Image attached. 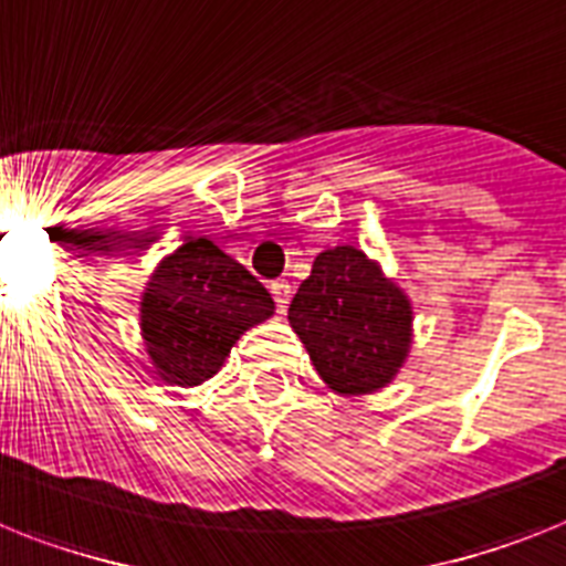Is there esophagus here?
I'll use <instances>...</instances> for the list:
<instances>
[{
    "label": "esophagus",
    "instance_id": "obj_1",
    "mask_svg": "<svg viewBox=\"0 0 566 566\" xmlns=\"http://www.w3.org/2000/svg\"><path fill=\"white\" fill-rule=\"evenodd\" d=\"M272 297H274V303H277L280 310H286V303H289V297H292V286H289L286 280H277V283H272Z\"/></svg>",
    "mask_w": 566,
    "mask_h": 566
}]
</instances>
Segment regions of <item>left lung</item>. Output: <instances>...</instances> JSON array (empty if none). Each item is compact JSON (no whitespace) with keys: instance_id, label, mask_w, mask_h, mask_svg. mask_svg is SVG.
Segmentation results:
<instances>
[{"instance_id":"1","label":"left lung","mask_w":566,"mask_h":566,"mask_svg":"<svg viewBox=\"0 0 566 566\" xmlns=\"http://www.w3.org/2000/svg\"><path fill=\"white\" fill-rule=\"evenodd\" d=\"M317 376L340 396H364L394 381L410 349L408 294L364 251H321L289 306Z\"/></svg>"}]
</instances>
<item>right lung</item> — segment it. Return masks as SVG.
Returning a JSON list of instances; mask_svg holds the SVG:
<instances>
[{
    "label": "right lung",
    "mask_w": 566,
    "mask_h": 566,
    "mask_svg": "<svg viewBox=\"0 0 566 566\" xmlns=\"http://www.w3.org/2000/svg\"><path fill=\"white\" fill-rule=\"evenodd\" d=\"M272 315L263 283L205 237L165 256L142 294L147 356L176 387L217 376L240 335Z\"/></svg>",
    "instance_id": "add662e5"
}]
</instances>
